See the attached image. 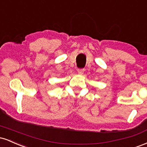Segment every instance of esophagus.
I'll return each instance as SVG.
<instances>
[{
	"instance_id": "esophagus-1",
	"label": "esophagus",
	"mask_w": 147,
	"mask_h": 147,
	"mask_svg": "<svg viewBox=\"0 0 147 147\" xmlns=\"http://www.w3.org/2000/svg\"><path fill=\"white\" fill-rule=\"evenodd\" d=\"M84 70H84V68H80V69H78V70H77V72H78L79 75H83V74H84Z\"/></svg>"
}]
</instances>
